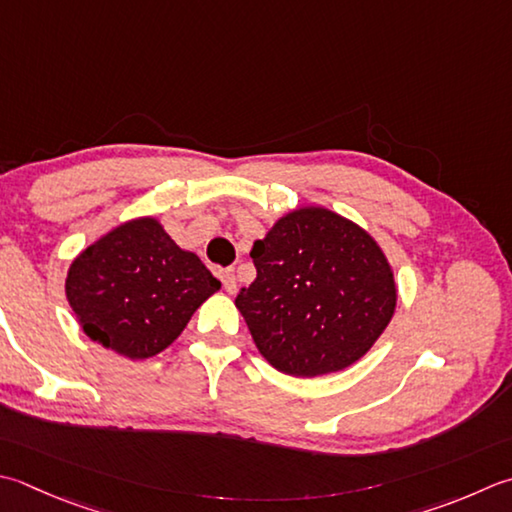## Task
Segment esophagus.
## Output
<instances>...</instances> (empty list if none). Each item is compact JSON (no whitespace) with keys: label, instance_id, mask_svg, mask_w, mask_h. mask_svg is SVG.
Wrapping results in <instances>:
<instances>
[{"label":"esophagus","instance_id":"34e87169","mask_svg":"<svg viewBox=\"0 0 512 512\" xmlns=\"http://www.w3.org/2000/svg\"><path fill=\"white\" fill-rule=\"evenodd\" d=\"M219 277H222V284L226 288V293L233 295L237 290V279H235V270L233 268H224L222 273H219Z\"/></svg>","mask_w":512,"mask_h":512}]
</instances>
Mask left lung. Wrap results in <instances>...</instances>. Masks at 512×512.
Instances as JSON below:
<instances>
[{
	"label": "left lung",
	"instance_id": "obj_1",
	"mask_svg": "<svg viewBox=\"0 0 512 512\" xmlns=\"http://www.w3.org/2000/svg\"><path fill=\"white\" fill-rule=\"evenodd\" d=\"M250 257L257 277L235 306L279 373L344 370L368 353L395 313L397 288L382 248L333 210H293L257 239Z\"/></svg>",
	"mask_w": 512,
	"mask_h": 512
}]
</instances>
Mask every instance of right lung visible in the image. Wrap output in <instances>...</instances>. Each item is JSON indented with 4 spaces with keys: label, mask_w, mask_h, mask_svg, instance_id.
Listing matches in <instances>:
<instances>
[{
    "label": "right lung",
    "mask_w": 512,
    "mask_h": 512,
    "mask_svg": "<svg viewBox=\"0 0 512 512\" xmlns=\"http://www.w3.org/2000/svg\"><path fill=\"white\" fill-rule=\"evenodd\" d=\"M219 286L202 259L179 248L157 219L142 217L70 264L66 297L93 342L146 359L173 344Z\"/></svg>",
    "instance_id": "add662e5"
}]
</instances>
